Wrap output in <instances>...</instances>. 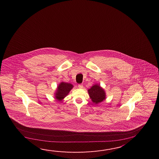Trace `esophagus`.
I'll list each match as a JSON object with an SVG mask.
<instances>
[{
    "instance_id": "esophagus-1",
    "label": "esophagus",
    "mask_w": 159,
    "mask_h": 159,
    "mask_svg": "<svg viewBox=\"0 0 159 159\" xmlns=\"http://www.w3.org/2000/svg\"><path fill=\"white\" fill-rule=\"evenodd\" d=\"M78 88L80 89H82L84 88V86H83V84H78Z\"/></svg>"
}]
</instances>
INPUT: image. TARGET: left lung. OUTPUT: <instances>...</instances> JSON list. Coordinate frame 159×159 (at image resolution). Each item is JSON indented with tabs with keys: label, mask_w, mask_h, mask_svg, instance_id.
Listing matches in <instances>:
<instances>
[{
	"label": "left lung",
	"mask_w": 159,
	"mask_h": 159,
	"mask_svg": "<svg viewBox=\"0 0 159 159\" xmlns=\"http://www.w3.org/2000/svg\"><path fill=\"white\" fill-rule=\"evenodd\" d=\"M88 93L91 99V101L97 105L99 103L104 101L106 98V94L104 89L102 88L101 85L95 84L91 88L88 89Z\"/></svg>",
	"instance_id": "left-lung-1"
}]
</instances>
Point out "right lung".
I'll return each mask as SVG.
<instances>
[{
  "label": "right lung",
  "mask_w": 159,
  "mask_h": 159,
  "mask_svg": "<svg viewBox=\"0 0 159 159\" xmlns=\"http://www.w3.org/2000/svg\"><path fill=\"white\" fill-rule=\"evenodd\" d=\"M73 88V85L71 84L61 82L58 85L56 92L54 93V98L58 101H62L69 94Z\"/></svg>",
  "instance_id": "add662e5"
}]
</instances>
